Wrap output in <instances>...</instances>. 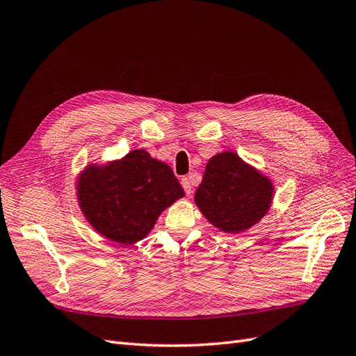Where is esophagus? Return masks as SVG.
I'll list each match as a JSON object with an SVG mask.
<instances>
[{
	"label": "esophagus",
	"mask_w": 356,
	"mask_h": 356,
	"mask_svg": "<svg viewBox=\"0 0 356 356\" xmlns=\"http://www.w3.org/2000/svg\"><path fill=\"white\" fill-rule=\"evenodd\" d=\"M180 183H181L183 189H185L186 195H188V196H191V195H192V185H191V180H189L188 177H183Z\"/></svg>",
	"instance_id": "1"
}]
</instances>
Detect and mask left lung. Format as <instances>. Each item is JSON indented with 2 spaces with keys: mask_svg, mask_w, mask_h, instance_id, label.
<instances>
[{
  "mask_svg": "<svg viewBox=\"0 0 356 356\" xmlns=\"http://www.w3.org/2000/svg\"><path fill=\"white\" fill-rule=\"evenodd\" d=\"M273 181L232 151L209 158L195 204L218 230L236 234L255 226L273 202Z\"/></svg>",
  "mask_w": 356,
  "mask_h": 356,
  "instance_id": "obj_1",
  "label": "left lung"
}]
</instances>
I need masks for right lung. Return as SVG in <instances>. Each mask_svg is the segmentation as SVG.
Instances as JSON below:
<instances>
[{
    "instance_id": "add662e5",
    "label": "right lung",
    "mask_w": 356,
    "mask_h": 356,
    "mask_svg": "<svg viewBox=\"0 0 356 356\" xmlns=\"http://www.w3.org/2000/svg\"><path fill=\"white\" fill-rule=\"evenodd\" d=\"M76 193L92 229L120 245L147 238L164 209L185 196L170 165L145 149L107 164H88Z\"/></svg>"
}]
</instances>
